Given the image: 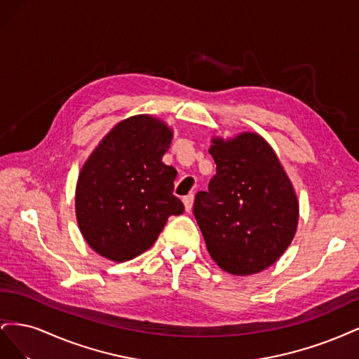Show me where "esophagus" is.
Returning a JSON list of instances; mask_svg holds the SVG:
<instances>
[{"label":"esophagus","mask_w":359,"mask_h":359,"mask_svg":"<svg viewBox=\"0 0 359 359\" xmlns=\"http://www.w3.org/2000/svg\"><path fill=\"white\" fill-rule=\"evenodd\" d=\"M184 206H186V211L190 212L193 208V202H194V196L193 194H187V196H184Z\"/></svg>","instance_id":"esophagus-1"}]
</instances>
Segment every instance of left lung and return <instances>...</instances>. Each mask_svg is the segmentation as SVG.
I'll return each mask as SVG.
<instances>
[{
  "instance_id": "left-lung-1",
  "label": "left lung",
  "mask_w": 359,
  "mask_h": 359,
  "mask_svg": "<svg viewBox=\"0 0 359 359\" xmlns=\"http://www.w3.org/2000/svg\"><path fill=\"white\" fill-rule=\"evenodd\" d=\"M217 173L193 214L222 269L250 276L277 262L298 226V199L274 149L256 133L212 139Z\"/></svg>"
}]
</instances>
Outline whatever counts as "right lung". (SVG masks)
Wrapping results in <instances>:
<instances>
[{
  "instance_id": "obj_1",
  "label": "right lung",
  "mask_w": 359,
  "mask_h": 359,
  "mask_svg": "<svg viewBox=\"0 0 359 359\" xmlns=\"http://www.w3.org/2000/svg\"><path fill=\"white\" fill-rule=\"evenodd\" d=\"M172 130L149 115L116 124L85 161L76 186V219L100 256L126 262L157 240L170 215L184 212L173 196L177 170L161 161Z\"/></svg>"
}]
</instances>
